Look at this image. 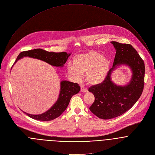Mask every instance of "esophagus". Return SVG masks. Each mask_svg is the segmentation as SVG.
I'll return each instance as SVG.
<instances>
[{"label":"esophagus","instance_id":"1","mask_svg":"<svg viewBox=\"0 0 155 155\" xmlns=\"http://www.w3.org/2000/svg\"><path fill=\"white\" fill-rule=\"evenodd\" d=\"M81 91L84 92V93H87V92H88V90L84 86H81Z\"/></svg>","mask_w":155,"mask_h":155}]
</instances>
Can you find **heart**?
<instances>
[{
    "instance_id": "obj_1",
    "label": "heart",
    "mask_w": 155,
    "mask_h": 155,
    "mask_svg": "<svg viewBox=\"0 0 155 155\" xmlns=\"http://www.w3.org/2000/svg\"><path fill=\"white\" fill-rule=\"evenodd\" d=\"M110 69V61L96 51L78 54L73 58V64L68 63L67 65V72L73 79L79 81L83 74H86L87 81L93 85L102 83Z\"/></svg>"
}]
</instances>
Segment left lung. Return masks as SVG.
<instances>
[{
    "mask_svg": "<svg viewBox=\"0 0 155 155\" xmlns=\"http://www.w3.org/2000/svg\"><path fill=\"white\" fill-rule=\"evenodd\" d=\"M111 43L116 51L113 67L102 83L88 89L95 99L90 110L102 119L116 117L130 109L141 96L144 85L145 65L136 50L130 44ZM120 65L128 66L132 72L130 81L125 86L116 85L111 81L112 71Z\"/></svg>",
    "mask_w": 155,
    "mask_h": 155,
    "instance_id": "8db88e82",
    "label": "left lung"
}]
</instances>
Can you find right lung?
<instances>
[{"label":"right lung","instance_id":"1","mask_svg":"<svg viewBox=\"0 0 155 155\" xmlns=\"http://www.w3.org/2000/svg\"><path fill=\"white\" fill-rule=\"evenodd\" d=\"M70 54L66 52H48L44 50L38 48L21 52L14 64L24 57H29L43 61L54 67H62ZM60 84L61 90L59 97L55 104L48 110L41 114H31L23 112L34 119L42 121H49L59 117L67 108L71 97L78 93L81 88L78 84L68 81H62Z\"/></svg>","mask_w":155,"mask_h":155}]
</instances>
